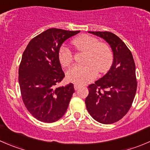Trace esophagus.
<instances>
[{"mask_svg":"<svg viewBox=\"0 0 150 150\" xmlns=\"http://www.w3.org/2000/svg\"><path fill=\"white\" fill-rule=\"evenodd\" d=\"M80 87H81V86H80V85H78V84L74 85V88H75V90H78Z\"/></svg>","mask_w":150,"mask_h":150,"instance_id":"34e87169","label":"esophagus"}]
</instances>
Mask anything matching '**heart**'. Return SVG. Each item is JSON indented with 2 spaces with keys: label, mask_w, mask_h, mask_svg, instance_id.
Returning <instances> with one entry per match:
<instances>
[{
  "label": "heart",
  "mask_w": 150,
  "mask_h": 150,
  "mask_svg": "<svg viewBox=\"0 0 150 150\" xmlns=\"http://www.w3.org/2000/svg\"><path fill=\"white\" fill-rule=\"evenodd\" d=\"M75 48L86 52L84 64H75L67 72V78L70 82L86 84L93 81L100 73L107 72L113 62V53L107 43H100L99 39L89 35H81L72 40ZM59 60L62 66L70 64L73 54L69 48L61 46L58 53Z\"/></svg>",
  "instance_id": "b5f03b06"
}]
</instances>
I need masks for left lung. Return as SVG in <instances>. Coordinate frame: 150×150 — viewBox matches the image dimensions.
<instances>
[{"mask_svg":"<svg viewBox=\"0 0 150 150\" xmlns=\"http://www.w3.org/2000/svg\"><path fill=\"white\" fill-rule=\"evenodd\" d=\"M89 33L102 38L110 45L114 59L108 72L88 86L86 109L96 121L114 123L127 114L134 102L137 88L135 63L129 48L114 33Z\"/></svg>","mask_w":150,"mask_h":150,"instance_id":"1","label":"left lung"}]
</instances>
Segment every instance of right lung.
Wrapping results in <instances>:
<instances>
[{
    "label": "right lung",
    "mask_w": 150,
    "mask_h": 150,
    "mask_svg": "<svg viewBox=\"0 0 150 150\" xmlns=\"http://www.w3.org/2000/svg\"><path fill=\"white\" fill-rule=\"evenodd\" d=\"M81 31L51 28L33 38L22 54L19 68L21 96L29 112L43 122L59 120L75 92L69 83L56 88L64 78L58 57L62 44Z\"/></svg>",
    "instance_id": "right-lung-1"
}]
</instances>
